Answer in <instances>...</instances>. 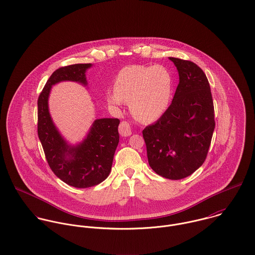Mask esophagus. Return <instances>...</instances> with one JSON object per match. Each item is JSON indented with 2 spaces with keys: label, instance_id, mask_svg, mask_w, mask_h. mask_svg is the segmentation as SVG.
<instances>
[{
  "label": "esophagus",
  "instance_id": "34e87169",
  "mask_svg": "<svg viewBox=\"0 0 255 255\" xmlns=\"http://www.w3.org/2000/svg\"><path fill=\"white\" fill-rule=\"evenodd\" d=\"M119 132L122 136H128L131 134V129H130V127H129V124L126 121H123L121 124H120V127H119Z\"/></svg>",
  "mask_w": 255,
  "mask_h": 255
}]
</instances>
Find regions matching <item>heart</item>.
I'll list each match as a JSON object with an SVG mask.
<instances>
[{
    "label": "heart",
    "instance_id": "1",
    "mask_svg": "<svg viewBox=\"0 0 255 255\" xmlns=\"http://www.w3.org/2000/svg\"><path fill=\"white\" fill-rule=\"evenodd\" d=\"M172 86V75L163 65H130L119 72L115 90L107 94V100L115 107L129 102L134 118L151 123L167 110Z\"/></svg>",
    "mask_w": 255,
    "mask_h": 255
}]
</instances>
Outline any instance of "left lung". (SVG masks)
Wrapping results in <instances>:
<instances>
[{"mask_svg": "<svg viewBox=\"0 0 255 255\" xmlns=\"http://www.w3.org/2000/svg\"><path fill=\"white\" fill-rule=\"evenodd\" d=\"M179 73L172 103L159 120L142 130L148 163L171 180L185 178L206 160L215 129L209 81L194 62L170 57Z\"/></svg>", "mask_w": 255, "mask_h": 255, "instance_id": "obj_1", "label": "left lung"}]
</instances>
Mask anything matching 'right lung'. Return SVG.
<instances>
[{"mask_svg":"<svg viewBox=\"0 0 255 255\" xmlns=\"http://www.w3.org/2000/svg\"><path fill=\"white\" fill-rule=\"evenodd\" d=\"M89 67L90 63L58 68L49 77L37 100V134L46 161L60 180L81 189L96 186L109 176L120 139V120H96L85 140L78 146L71 147L55 128L49 116L47 101L51 86L58 82L76 81L86 85L85 72Z\"/></svg>","mask_w":255,"mask_h":255,"instance_id":"right-lung-1","label":"right lung"}]
</instances>
